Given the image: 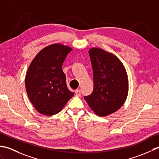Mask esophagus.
<instances>
[{
	"label": "esophagus",
	"mask_w": 159,
	"mask_h": 159,
	"mask_svg": "<svg viewBox=\"0 0 159 159\" xmlns=\"http://www.w3.org/2000/svg\"><path fill=\"white\" fill-rule=\"evenodd\" d=\"M75 94H76V95L77 96H80V95H81V91H80V90H75Z\"/></svg>",
	"instance_id": "1"
}]
</instances>
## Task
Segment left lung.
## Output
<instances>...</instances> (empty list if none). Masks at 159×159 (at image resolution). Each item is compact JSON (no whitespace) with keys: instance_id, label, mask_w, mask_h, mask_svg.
I'll use <instances>...</instances> for the list:
<instances>
[{"instance_id":"left-lung-1","label":"left lung","mask_w":159,"mask_h":159,"mask_svg":"<svg viewBox=\"0 0 159 159\" xmlns=\"http://www.w3.org/2000/svg\"><path fill=\"white\" fill-rule=\"evenodd\" d=\"M94 89L84 99L99 116L117 111L124 105L128 94V77L121 61L112 53L100 48L89 50Z\"/></svg>"}]
</instances>
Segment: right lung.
Instances as JSON below:
<instances>
[{
	"instance_id": "right-lung-1",
	"label": "right lung",
	"mask_w": 159,
	"mask_h": 159,
	"mask_svg": "<svg viewBox=\"0 0 159 159\" xmlns=\"http://www.w3.org/2000/svg\"><path fill=\"white\" fill-rule=\"evenodd\" d=\"M72 48L53 44L43 48L30 64L25 76L29 98L40 114L60 112L74 93L67 88L62 64Z\"/></svg>"
}]
</instances>
